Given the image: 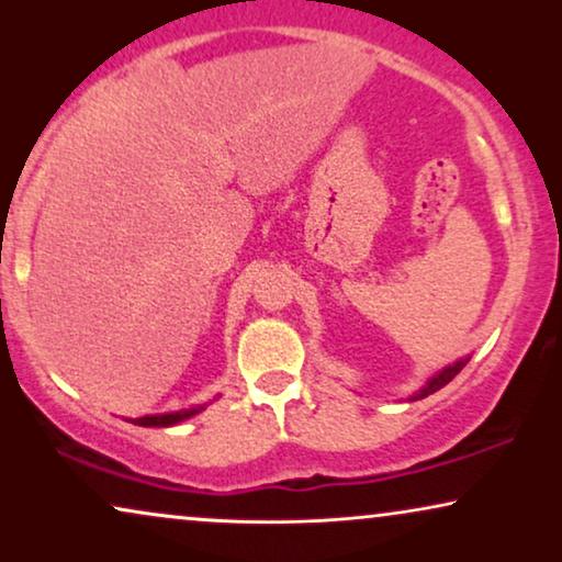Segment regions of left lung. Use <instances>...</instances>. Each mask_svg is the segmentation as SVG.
<instances>
[{"label": "left lung", "mask_w": 562, "mask_h": 562, "mask_svg": "<svg viewBox=\"0 0 562 562\" xmlns=\"http://www.w3.org/2000/svg\"><path fill=\"white\" fill-rule=\"evenodd\" d=\"M465 363H468V358H465V360H458V363H452V366H448V368H442V371L437 373L435 379L429 381L427 386L422 389L417 396H412V402H414V398H425V396H429V394H435V391H440V389L445 386V383H450L452 379H456V375H458L460 371H463Z\"/></svg>", "instance_id": "obj_1"}]
</instances>
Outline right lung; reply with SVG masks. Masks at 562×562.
<instances>
[{"mask_svg": "<svg viewBox=\"0 0 562 562\" xmlns=\"http://www.w3.org/2000/svg\"><path fill=\"white\" fill-rule=\"evenodd\" d=\"M204 406H191V409H183V412H171V414H153V417H140L135 419V425L140 427H171V425H179V422L194 417V414L202 412Z\"/></svg>", "mask_w": 562, "mask_h": 562, "instance_id": "1", "label": "right lung"}]
</instances>
